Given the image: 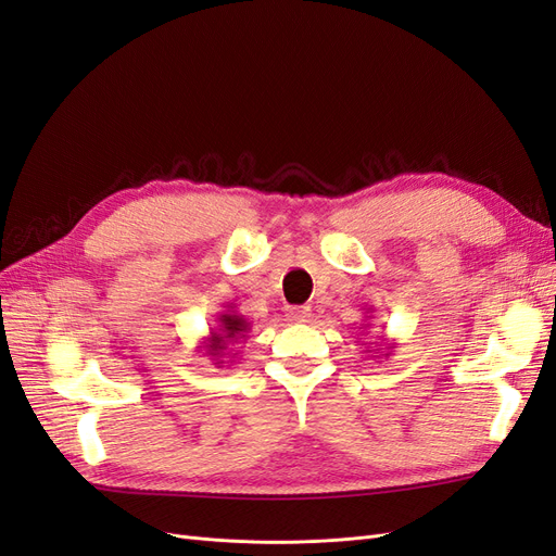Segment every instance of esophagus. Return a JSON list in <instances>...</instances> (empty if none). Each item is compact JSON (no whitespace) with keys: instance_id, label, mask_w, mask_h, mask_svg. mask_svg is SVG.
Returning <instances> with one entry per match:
<instances>
[{"instance_id":"esophagus-1","label":"esophagus","mask_w":556,"mask_h":556,"mask_svg":"<svg viewBox=\"0 0 556 556\" xmlns=\"http://www.w3.org/2000/svg\"><path fill=\"white\" fill-rule=\"evenodd\" d=\"M288 317L292 319V323H306V319L311 317V308L308 306H290Z\"/></svg>"}]
</instances>
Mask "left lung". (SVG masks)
Returning a JSON list of instances; mask_svg holds the SVG:
<instances>
[{"mask_svg":"<svg viewBox=\"0 0 556 556\" xmlns=\"http://www.w3.org/2000/svg\"><path fill=\"white\" fill-rule=\"evenodd\" d=\"M366 313H371V308H368ZM366 317H371V315H366ZM368 329H371V325H362L359 327V339H362V345L366 348V350H362V352H371V355L376 357V350L378 352H384V357H390L392 355V350L396 348V343H390V341H387V339H378V348L376 350H371L374 348V343H368V339H366V336H368Z\"/></svg>","mask_w":556,"mask_h":556,"instance_id":"left-lung-1","label":"left lung"}]
</instances>
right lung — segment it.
<instances>
[{
	"label": "right lung",
	"instance_id": "add662e5",
	"mask_svg": "<svg viewBox=\"0 0 556 556\" xmlns=\"http://www.w3.org/2000/svg\"><path fill=\"white\" fill-rule=\"evenodd\" d=\"M225 311L217 313V327L211 329V333L206 336L204 341H201L199 352H204L206 357L213 359L215 366H223L229 364L231 359L225 362V355H229V345H239L241 341L248 339V331H250V323L245 319V315L237 313V306L227 304L223 306ZM239 352H233L229 357H237Z\"/></svg>",
	"mask_w": 556,
	"mask_h": 556
}]
</instances>
